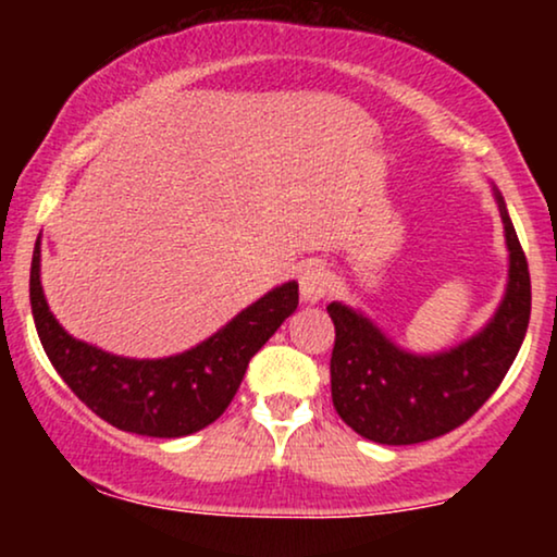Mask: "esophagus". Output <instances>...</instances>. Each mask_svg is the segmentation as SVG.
<instances>
[{
  "mask_svg": "<svg viewBox=\"0 0 557 557\" xmlns=\"http://www.w3.org/2000/svg\"><path fill=\"white\" fill-rule=\"evenodd\" d=\"M298 285H300V298L306 304H317L330 293L332 287V274L324 270L322 264H306L298 274Z\"/></svg>",
  "mask_w": 557,
  "mask_h": 557,
  "instance_id": "obj_1",
  "label": "esophagus"
}]
</instances>
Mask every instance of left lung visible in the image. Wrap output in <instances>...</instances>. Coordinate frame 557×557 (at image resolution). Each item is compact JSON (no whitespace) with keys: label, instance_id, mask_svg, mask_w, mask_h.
I'll return each instance as SVG.
<instances>
[{"label":"left lung","instance_id":"left-lung-1","mask_svg":"<svg viewBox=\"0 0 557 557\" xmlns=\"http://www.w3.org/2000/svg\"><path fill=\"white\" fill-rule=\"evenodd\" d=\"M495 196L510 251L508 287L497 314L471 341L437 356H413L348 306H327L335 324L332 403L361 437L382 445L443 437L474 417L508 374L529 327L532 280L503 196Z\"/></svg>","mask_w":557,"mask_h":557}]
</instances>
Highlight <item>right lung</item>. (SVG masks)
Segmentation results:
<instances>
[{
    "label": "right lung",
    "instance_id": "1",
    "mask_svg": "<svg viewBox=\"0 0 557 557\" xmlns=\"http://www.w3.org/2000/svg\"><path fill=\"white\" fill-rule=\"evenodd\" d=\"M38 243L30 261V311L38 341L65 385L99 419L146 437H185L225 413L253 354L296 311L298 285L285 283L243 309L216 335L181 356L136 361L75 341L49 311L38 280Z\"/></svg>",
    "mask_w": 557,
    "mask_h": 557
}]
</instances>
